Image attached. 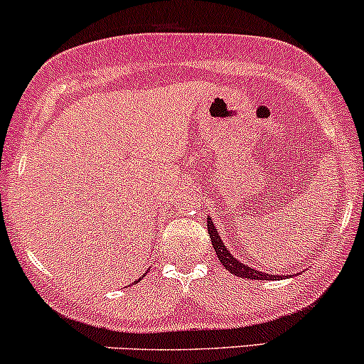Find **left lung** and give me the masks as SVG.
I'll return each instance as SVG.
<instances>
[{"instance_id": "left-lung-1", "label": "left lung", "mask_w": 364, "mask_h": 364, "mask_svg": "<svg viewBox=\"0 0 364 364\" xmlns=\"http://www.w3.org/2000/svg\"><path fill=\"white\" fill-rule=\"evenodd\" d=\"M208 234L211 237V244H213V249L218 256L220 263L227 268L228 272L234 273V275L240 277V279H251V280H279L284 279L285 275H270V273H264L256 270V268L249 267L246 263H240L239 259L235 258L234 255L230 252V249L225 246L223 239L220 237V232L216 230L213 220L208 218ZM287 277H294V275H287Z\"/></svg>"}]
</instances>
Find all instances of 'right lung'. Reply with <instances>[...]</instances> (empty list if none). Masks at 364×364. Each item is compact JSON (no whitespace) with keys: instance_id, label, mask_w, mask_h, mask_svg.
Wrapping results in <instances>:
<instances>
[{"instance_id":"1","label":"right lung","mask_w":364,"mask_h":364,"mask_svg":"<svg viewBox=\"0 0 364 364\" xmlns=\"http://www.w3.org/2000/svg\"><path fill=\"white\" fill-rule=\"evenodd\" d=\"M139 280H141V279H139ZM139 280H137V282H139Z\"/></svg>"}]
</instances>
